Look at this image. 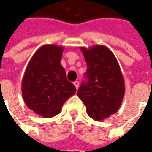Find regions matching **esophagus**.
I'll return each instance as SVG.
<instances>
[{"mask_svg":"<svg viewBox=\"0 0 152 152\" xmlns=\"http://www.w3.org/2000/svg\"><path fill=\"white\" fill-rule=\"evenodd\" d=\"M73 85H74V86L76 87V89H79V81H75V82H73Z\"/></svg>","mask_w":152,"mask_h":152,"instance_id":"esophagus-1","label":"esophagus"}]
</instances>
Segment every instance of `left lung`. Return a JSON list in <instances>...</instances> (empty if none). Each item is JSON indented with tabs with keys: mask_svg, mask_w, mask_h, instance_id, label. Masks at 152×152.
<instances>
[{
	"mask_svg": "<svg viewBox=\"0 0 152 152\" xmlns=\"http://www.w3.org/2000/svg\"><path fill=\"white\" fill-rule=\"evenodd\" d=\"M80 49L87 63V80L82 82L78 96L91 118L104 120L118 111L125 93L119 64L112 50L104 45Z\"/></svg>",
	"mask_w": 152,
	"mask_h": 152,
	"instance_id": "8db88e82",
	"label": "left lung"
}]
</instances>
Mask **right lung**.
I'll return each mask as SVG.
<instances>
[{"label":"right lung","instance_id":"obj_1","mask_svg":"<svg viewBox=\"0 0 152 152\" xmlns=\"http://www.w3.org/2000/svg\"><path fill=\"white\" fill-rule=\"evenodd\" d=\"M62 53V46L42 45L33 55L22 80L27 107L45 118L59 113L65 102L76 92L60 62Z\"/></svg>","mask_w":152,"mask_h":152}]
</instances>
